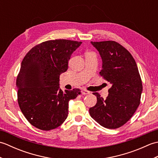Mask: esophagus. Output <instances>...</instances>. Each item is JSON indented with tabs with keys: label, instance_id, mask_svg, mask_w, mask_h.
<instances>
[{
	"label": "esophagus",
	"instance_id": "1",
	"mask_svg": "<svg viewBox=\"0 0 158 158\" xmlns=\"http://www.w3.org/2000/svg\"><path fill=\"white\" fill-rule=\"evenodd\" d=\"M81 92L83 95H85V94H90V92L88 91V90L87 89H82L81 90Z\"/></svg>",
	"mask_w": 158,
	"mask_h": 158
}]
</instances>
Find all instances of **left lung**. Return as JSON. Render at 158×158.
<instances>
[{"instance_id":"left-lung-1","label":"left lung","mask_w":158,"mask_h":158,"mask_svg":"<svg viewBox=\"0 0 158 158\" xmlns=\"http://www.w3.org/2000/svg\"><path fill=\"white\" fill-rule=\"evenodd\" d=\"M91 43L102 58L100 75L112 86L106 99L93 93L97 103L89 108L90 116L106 128H118L128 122L140 105L143 84L138 67L131 53L117 42Z\"/></svg>"}]
</instances>
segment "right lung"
I'll use <instances>...</instances> for the list:
<instances>
[{
	"label": "right lung",
	"instance_id": "right-lung-1",
	"mask_svg": "<svg viewBox=\"0 0 158 158\" xmlns=\"http://www.w3.org/2000/svg\"><path fill=\"white\" fill-rule=\"evenodd\" d=\"M82 42L55 39L35 45L23 58L16 79L18 102L29 123L51 130L68 117L69 102L81 94L80 89H59L60 75L68 69L70 56Z\"/></svg>",
	"mask_w": 158,
	"mask_h": 158
}]
</instances>
